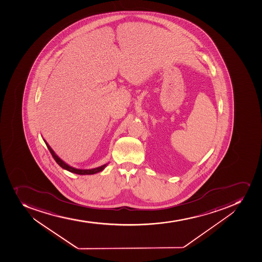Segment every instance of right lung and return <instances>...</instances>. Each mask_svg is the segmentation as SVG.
<instances>
[{
	"label": "right lung",
	"mask_w": 262,
	"mask_h": 262,
	"mask_svg": "<svg viewBox=\"0 0 262 262\" xmlns=\"http://www.w3.org/2000/svg\"><path fill=\"white\" fill-rule=\"evenodd\" d=\"M43 142H46V146L48 147L49 151H51V155L53 157L55 162L61 167L64 168L66 170L69 171L71 173H77V174H80V176H86V174H94V173H99L101 171H103L105 168L106 166L108 165V163L103 164V165L98 167V168H91V169H80V168H76L74 167L70 166L69 164L63 161L62 159H60L59 157L55 154V151H53V149L51 148L50 145L47 143L46 140L43 139Z\"/></svg>",
	"instance_id": "add662e5"
}]
</instances>
